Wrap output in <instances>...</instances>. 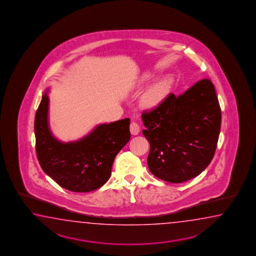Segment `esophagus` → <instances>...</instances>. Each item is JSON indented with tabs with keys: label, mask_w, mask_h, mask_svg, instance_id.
<instances>
[{
	"label": "esophagus",
	"mask_w": 256,
	"mask_h": 256,
	"mask_svg": "<svg viewBox=\"0 0 256 256\" xmlns=\"http://www.w3.org/2000/svg\"><path fill=\"white\" fill-rule=\"evenodd\" d=\"M130 130L132 136H137L140 132V126L136 122H132L130 124Z\"/></svg>",
	"instance_id": "esophagus-1"
}]
</instances>
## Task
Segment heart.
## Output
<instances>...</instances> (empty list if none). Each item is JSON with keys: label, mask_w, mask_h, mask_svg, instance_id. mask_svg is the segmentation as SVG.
<instances>
[{"label": "heart", "mask_w": 256, "mask_h": 256, "mask_svg": "<svg viewBox=\"0 0 256 256\" xmlns=\"http://www.w3.org/2000/svg\"><path fill=\"white\" fill-rule=\"evenodd\" d=\"M168 88L164 83H158L152 88H150L144 95L142 102L146 106H156L163 100Z\"/></svg>", "instance_id": "obj_1"}]
</instances>
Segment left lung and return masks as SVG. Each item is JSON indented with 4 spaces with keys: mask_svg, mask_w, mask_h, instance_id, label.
<instances>
[{
    "mask_svg": "<svg viewBox=\"0 0 256 256\" xmlns=\"http://www.w3.org/2000/svg\"><path fill=\"white\" fill-rule=\"evenodd\" d=\"M142 134L150 144L148 168L160 180L182 183L212 162L222 112L215 88L208 78L180 96L169 94L156 108L144 112Z\"/></svg>",
    "mask_w": 256,
    "mask_h": 256,
    "instance_id": "8db88e82",
    "label": "left lung"
}]
</instances>
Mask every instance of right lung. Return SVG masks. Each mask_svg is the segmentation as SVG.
<instances>
[{"label":"right lung","instance_id":"obj_1","mask_svg":"<svg viewBox=\"0 0 256 256\" xmlns=\"http://www.w3.org/2000/svg\"><path fill=\"white\" fill-rule=\"evenodd\" d=\"M48 92L34 119L39 164L46 174L68 190H95L108 181L115 156L130 140V119L100 124L78 141L62 142L49 128Z\"/></svg>","mask_w":256,"mask_h":256}]
</instances>
